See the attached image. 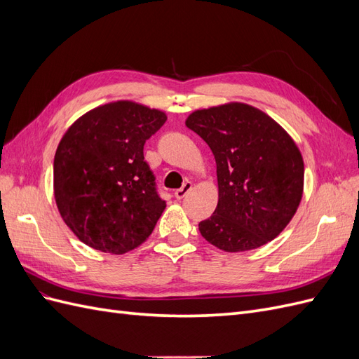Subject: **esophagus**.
<instances>
[{
    "instance_id": "1",
    "label": "esophagus",
    "mask_w": 359,
    "mask_h": 359,
    "mask_svg": "<svg viewBox=\"0 0 359 359\" xmlns=\"http://www.w3.org/2000/svg\"><path fill=\"white\" fill-rule=\"evenodd\" d=\"M191 190V182L190 181H186L182 184V187L181 189H178V190H175V198L180 201V199H182L184 196H186V194L189 193Z\"/></svg>"
}]
</instances>
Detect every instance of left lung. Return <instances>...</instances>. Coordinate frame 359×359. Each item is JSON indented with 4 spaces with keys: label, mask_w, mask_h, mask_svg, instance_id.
<instances>
[{
    "label": "left lung",
    "mask_w": 359,
    "mask_h": 359,
    "mask_svg": "<svg viewBox=\"0 0 359 359\" xmlns=\"http://www.w3.org/2000/svg\"><path fill=\"white\" fill-rule=\"evenodd\" d=\"M186 126L211 148L219 203L199 223L206 241L245 252L285 229L302 196L304 163L290 136L273 118L243 103L193 112Z\"/></svg>",
    "instance_id": "8db88e82"
}]
</instances>
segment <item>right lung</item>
Returning a JSON list of instances; mask_svg holds the SVG:
<instances>
[{
    "instance_id": "obj_1",
    "label": "right lung",
    "mask_w": 359,
    "mask_h": 359,
    "mask_svg": "<svg viewBox=\"0 0 359 359\" xmlns=\"http://www.w3.org/2000/svg\"><path fill=\"white\" fill-rule=\"evenodd\" d=\"M165 121L160 111L115 102L85 114L62 136L53 190L62 220L83 244L123 255L153 232L166 201L144 145Z\"/></svg>"
}]
</instances>
